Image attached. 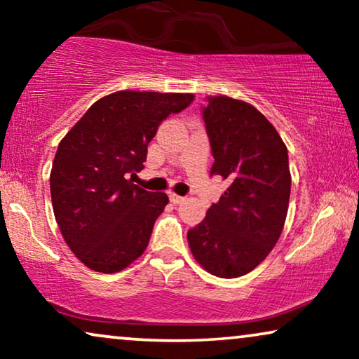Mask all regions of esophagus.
<instances>
[{
  "label": "esophagus",
  "mask_w": 359,
  "mask_h": 359,
  "mask_svg": "<svg viewBox=\"0 0 359 359\" xmlns=\"http://www.w3.org/2000/svg\"><path fill=\"white\" fill-rule=\"evenodd\" d=\"M170 201H171V203H173V204H180V203H183L184 198H183V196H178V194L171 193V194H170Z\"/></svg>",
  "instance_id": "esophagus-1"
}]
</instances>
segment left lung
<instances>
[{
	"mask_svg": "<svg viewBox=\"0 0 359 359\" xmlns=\"http://www.w3.org/2000/svg\"><path fill=\"white\" fill-rule=\"evenodd\" d=\"M214 165L229 188L188 230L191 253L219 278L243 276L268 257L286 222L291 173L287 149L257 107L209 96L203 107Z\"/></svg>",
	"mask_w": 359,
	"mask_h": 359,
	"instance_id": "left-lung-1",
	"label": "left lung"
}]
</instances>
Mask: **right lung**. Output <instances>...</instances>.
Here are the masks:
<instances>
[{
  "mask_svg": "<svg viewBox=\"0 0 359 359\" xmlns=\"http://www.w3.org/2000/svg\"><path fill=\"white\" fill-rule=\"evenodd\" d=\"M189 93L116 91L97 100L58 144L50 171L55 220L76 258L97 273H117L149 245L168 204L165 193L132 183L147 147Z\"/></svg>",
  "mask_w": 359,
  "mask_h": 359,
  "instance_id": "1",
  "label": "right lung"
}]
</instances>
